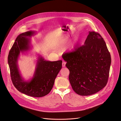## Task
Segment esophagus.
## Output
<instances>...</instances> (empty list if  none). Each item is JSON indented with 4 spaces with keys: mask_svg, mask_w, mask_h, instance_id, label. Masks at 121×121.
<instances>
[{
    "mask_svg": "<svg viewBox=\"0 0 121 121\" xmlns=\"http://www.w3.org/2000/svg\"><path fill=\"white\" fill-rule=\"evenodd\" d=\"M65 64H66V62L65 61H63L62 63V66L63 67H65Z\"/></svg>",
    "mask_w": 121,
    "mask_h": 121,
    "instance_id": "esophagus-1",
    "label": "esophagus"
}]
</instances>
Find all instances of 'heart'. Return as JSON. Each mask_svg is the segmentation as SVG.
I'll use <instances>...</instances> for the list:
<instances>
[{
	"mask_svg": "<svg viewBox=\"0 0 121 121\" xmlns=\"http://www.w3.org/2000/svg\"><path fill=\"white\" fill-rule=\"evenodd\" d=\"M79 42V39L78 38H75L74 40V42H73V44L72 45V46H71V48L70 49H74V48H75V47L77 45V44Z\"/></svg>",
	"mask_w": 121,
	"mask_h": 121,
	"instance_id": "b5f03b06",
	"label": "heart"
}]
</instances>
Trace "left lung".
I'll list each match as a JSON object with an SVG mask.
<instances>
[{"label":"left lung","mask_w":121,"mask_h":121,"mask_svg":"<svg viewBox=\"0 0 121 121\" xmlns=\"http://www.w3.org/2000/svg\"><path fill=\"white\" fill-rule=\"evenodd\" d=\"M69 70V80L74 91L81 96L94 94L106 85L111 57L100 34L89 31L84 44L62 56Z\"/></svg>","instance_id":"8db88e82"}]
</instances>
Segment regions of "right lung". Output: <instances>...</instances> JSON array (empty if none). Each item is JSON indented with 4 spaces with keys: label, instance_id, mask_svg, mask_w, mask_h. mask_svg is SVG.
<instances>
[{
    "label": "right lung",
    "instance_id": "right-lung-1",
    "mask_svg": "<svg viewBox=\"0 0 121 121\" xmlns=\"http://www.w3.org/2000/svg\"><path fill=\"white\" fill-rule=\"evenodd\" d=\"M34 31L20 34L17 37L8 56L10 76L15 87L20 92L33 97H42L47 95L52 89L55 79L62 68V60L49 61L39 56L32 78L26 81L20 72L18 60L21 53L31 49L30 37Z\"/></svg>",
    "mask_w": 121,
    "mask_h": 121
}]
</instances>
